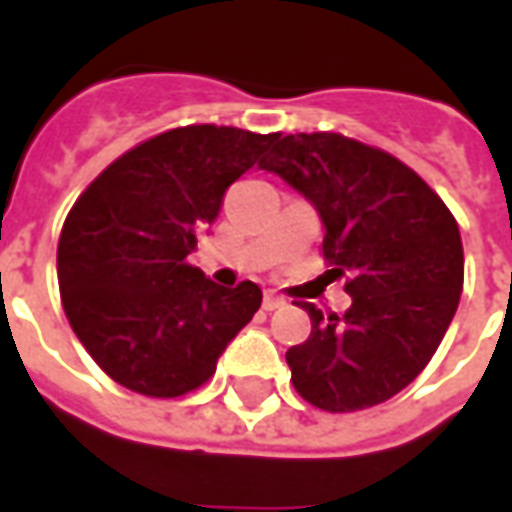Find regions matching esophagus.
<instances>
[{
	"instance_id": "34e87169",
	"label": "esophagus",
	"mask_w": 512,
	"mask_h": 512,
	"mask_svg": "<svg viewBox=\"0 0 512 512\" xmlns=\"http://www.w3.org/2000/svg\"><path fill=\"white\" fill-rule=\"evenodd\" d=\"M288 301L282 299V296H277V293H266V299H263V307H266L268 312H274V310H282Z\"/></svg>"
}]
</instances>
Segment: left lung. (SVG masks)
I'll list each match as a JSON object with an SVG mask.
<instances>
[{
  "instance_id": "8db88e82",
  "label": "left lung",
  "mask_w": 512,
  "mask_h": 512,
  "mask_svg": "<svg viewBox=\"0 0 512 512\" xmlns=\"http://www.w3.org/2000/svg\"><path fill=\"white\" fill-rule=\"evenodd\" d=\"M260 167L304 194L321 216L323 257L348 277L345 315L323 318L285 359L307 403L332 414L378 406L436 354L463 290L458 222L417 172L343 134H274Z\"/></svg>"
}]
</instances>
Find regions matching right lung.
<instances>
[{
  "mask_svg": "<svg viewBox=\"0 0 512 512\" xmlns=\"http://www.w3.org/2000/svg\"><path fill=\"white\" fill-rule=\"evenodd\" d=\"M271 136L172 128L112 161L73 202L57 246L62 310L112 381L147 397L186 395L260 310L255 282L222 288L189 255Z\"/></svg>",
  "mask_w": 512,
  "mask_h": 512,
  "instance_id": "obj_1",
  "label": "right lung"
}]
</instances>
